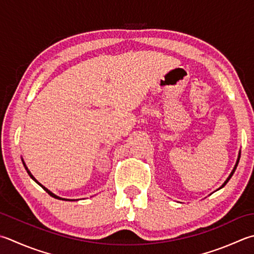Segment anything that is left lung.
Masks as SVG:
<instances>
[{"mask_svg": "<svg viewBox=\"0 0 254 254\" xmlns=\"http://www.w3.org/2000/svg\"><path fill=\"white\" fill-rule=\"evenodd\" d=\"M239 160H240V152H239V156H238V160H237V163H236V165H235V167H233V170H232L231 174H230V175H229V177H228V178H227V181H226L225 183H223V184H222V186H221L220 188H222L223 186H226V184H227L228 182H229V180H230V178H231V176L233 175V173H235V171H236V168H237V166H238V163H239ZM220 188H219V190H220Z\"/></svg>", "mask_w": 254, "mask_h": 254, "instance_id": "8db88e82", "label": "left lung"}]
</instances>
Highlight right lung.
I'll list each match as a JSON object with an SVG mask.
<instances>
[{
  "label": "right lung",
  "mask_w": 254,
  "mask_h": 254,
  "mask_svg": "<svg viewBox=\"0 0 254 254\" xmlns=\"http://www.w3.org/2000/svg\"><path fill=\"white\" fill-rule=\"evenodd\" d=\"M22 161H23V160H22ZM23 164H24V166H25V170H26V171H27V173H28V175H29V176H31V178H32V180H33V181H35V182H36V183L38 184V185H39V186H42V187L44 188V190H46V192H48V193H49V195H51L52 197H54V198H56V199H61V200H70V199H66V198H62V197H58V196H56V195H55V193H53V192H52L51 190H47V188H46V187H44V186L42 185V184H41V183H38V182H37L36 180H35V177H34V176L32 175V174H31V172H29V171H28V168L26 167V165H25V163H24V161H23ZM71 200H72V199H71Z\"/></svg>",
  "instance_id": "1"
}]
</instances>
